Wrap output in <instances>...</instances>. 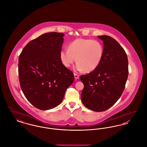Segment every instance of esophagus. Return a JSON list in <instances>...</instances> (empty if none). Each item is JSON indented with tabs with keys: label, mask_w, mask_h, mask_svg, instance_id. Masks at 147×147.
<instances>
[{
	"label": "esophagus",
	"mask_w": 147,
	"mask_h": 147,
	"mask_svg": "<svg viewBox=\"0 0 147 147\" xmlns=\"http://www.w3.org/2000/svg\"><path fill=\"white\" fill-rule=\"evenodd\" d=\"M74 78H75V79H79V75H78L77 74H75V73H74Z\"/></svg>",
	"instance_id": "esophagus-1"
}]
</instances>
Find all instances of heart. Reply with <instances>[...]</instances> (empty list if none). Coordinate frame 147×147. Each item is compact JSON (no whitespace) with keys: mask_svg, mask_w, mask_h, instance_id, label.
Listing matches in <instances>:
<instances>
[{"mask_svg":"<svg viewBox=\"0 0 147 147\" xmlns=\"http://www.w3.org/2000/svg\"><path fill=\"white\" fill-rule=\"evenodd\" d=\"M104 53L103 45L92 39L78 38L69 43L68 49H62L59 53L64 67L70 68L76 61V69L89 73L95 70L101 63Z\"/></svg>","mask_w":147,"mask_h":147,"instance_id":"b5f03b06","label":"heart"}]
</instances>
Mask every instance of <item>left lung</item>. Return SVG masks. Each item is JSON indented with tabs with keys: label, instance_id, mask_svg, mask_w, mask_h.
<instances>
[{
	"label": "left lung",
	"instance_id": "obj_1",
	"mask_svg": "<svg viewBox=\"0 0 147 147\" xmlns=\"http://www.w3.org/2000/svg\"><path fill=\"white\" fill-rule=\"evenodd\" d=\"M98 37L104 43V56L95 70L80 76L84 85L81 98L88 109L102 112L122 94L128 76V61L125 51L116 40L107 35Z\"/></svg>",
	"mask_w": 147,
	"mask_h": 147
}]
</instances>
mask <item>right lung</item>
Here are the masks:
<instances>
[{
	"label": "right lung",
	"instance_id": "obj_1",
	"mask_svg": "<svg viewBox=\"0 0 147 147\" xmlns=\"http://www.w3.org/2000/svg\"><path fill=\"white\" fill-rule=\"evenodd\" d=\"M64 36L56 32L41 35L28 42L19 57L21 90L28 101L41 110L59 105L74 80L59 57Z\"/></svg>",
	"mask_w": 147,
	"mask_h": 147
}]
</instances>
